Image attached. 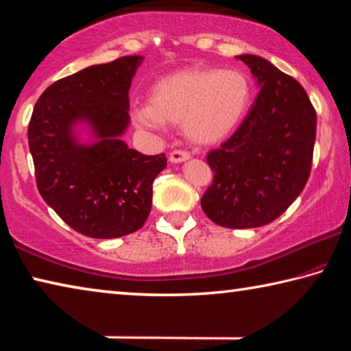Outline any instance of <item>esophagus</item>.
<instances>
[{"label":"esophagus","mask_w":351,"mask_h":351,"mask_svg":"<svg viewBox=\"0 0 351 351\" xmlns=\"http://www.w3.org/2000/svg\"><path fill=\"white\" fill-rule=\"evenodd\" d=\"M169 159H170V162H173V164L184 162V161H187V159H190V154L184 150H173L170 153Z\"/></svg>","instance_id":"esophagus-1"}]
</instances>
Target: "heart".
Instances as JSON below:
<instances>
[{
    "instance_id": "b5f03b06",
    "label": "heart",
    "mask_w": 351,
    "mask_h": 351,
    "mask_svg": "<svg viewBox=\"0 0 351 351\" xmlns=\"http://www.w3.org/2000/svg\"><path fill=\"white\" fill-rule=\"evenodd\" d=\"M254 85L241 69L190 68L153 83L150 104L133 108L138 125L159 132L165 121L181 123L187 138L201 145L235 133L251 110Z\"/></svg>"
}]
</instances>
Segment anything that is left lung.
Listing matches in <instances>:
<instances>
[{
  "mask_svg": "<svg viewBox=\"0 0 351 351\" xmlns=\"http://www.w3.org/2000/svg\"><path fill=\"white\" fill-rule=\"evenodd\" d=\"M260 86L239 130L207 154L213 181L201 207L230 229L274 221L299 197L310 178L316 111L293 77L258 56H237Z\"/></svg>",
  "mask_w": 351,
  "mask_h": 351,
  "instance_id": "8db88e82",
  "label": "left lung"
}]
</instances>
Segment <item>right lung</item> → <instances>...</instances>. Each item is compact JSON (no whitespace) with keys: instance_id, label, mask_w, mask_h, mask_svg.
Returning <instances> with one entry per match:
<instances>
[{"instance_id":"add662e5","label":"right lung","mask_w":351,"mask_h":351,"mask_svg":"<svg viewBox=\"0 0 351 351\" xmlns=\"http://www.w3.org/2000/svg\"><path fill=\"white\" fill-rule=\"evenodd\" d=\"M144 57L94 64L52 83L27 128L41 198L64 223L91 239H119L144 226L153 181L165 154L147 156L122 141L130 125L128 91ZM90 139L82 143L76 130Z\"/></svg>"}]
</instances>
